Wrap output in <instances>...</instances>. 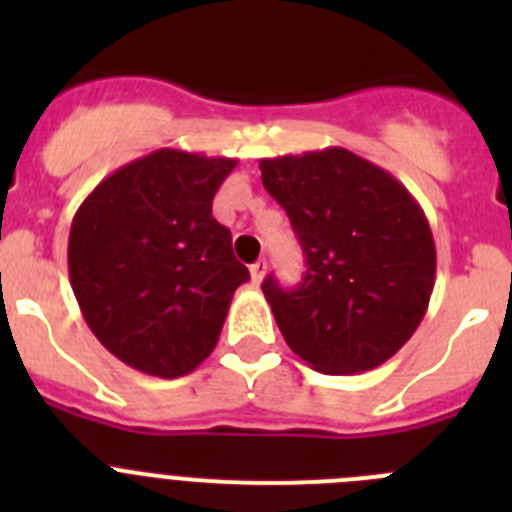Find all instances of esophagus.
Masks as SVG:
<instances>
[{
  "label": "esophagus",
  "mask_w": 512,
  "mask_h": 512,
  "mask_svg": "<svg viewBox=\"0 0 512 512\" xmlns=\"http://www.w3.org/2000/svg\"><path fill=\"white\" fill-rule=\"evenodd\" d=\"M264 274H266V261H256V264L251 266V282L259 287V284L264 282Z\"/></svg>",
  "instance_id": "esophagus-1"
}]
</instances>
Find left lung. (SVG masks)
I'll return each mask as SVG.
<instances>
[{
	"label": "left lung",
	"instance_id": "8db88e82",
	"mask_svg": "<svg viewBox=\"0 0 512 512\" xmlns=\"http://www.w3.org/2000/svg\"><path fill=\"white\" fill-rule=\"evenodd\" d=\"M261 182L305 251V277L266 302L289 348L323 374L369 372L400 351L436 284L423 207L390 171L346 151L261 158Z\"/></svg>",
	"mask_w": 512,
	"mask_h": 512
}]
</instances>
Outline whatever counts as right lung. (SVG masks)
Segmentation results:
<instances>
[{"label": "right lung", "mask_w": 512, "mask_h": 512, "mask_svg": "<svg viewBox=\"0 0 512 512\" xmlns=\"http://www.w3.org/2000/svg\"><path fill=\"white\" fill-rule=\"evenodd\" d=\"M238 158L158 148L112 171L76 210L69 277L81 315L112 356L151 377L194 372L212 354L235 261L212 197Z\"/></svg>", "instance_id": "obj_1"}]
</instances>
